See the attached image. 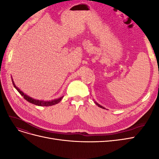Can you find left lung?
<instances>
[{
    "instance_id": "1",
    "label": "left lung",
    "mask_w": 159,
    "mask_h": 159,
    "mask_svg": "<svg viewBox=\"0 0 159 159\" xmlns=\"http://www.w3.org/2000/svg\"><path fill=\"white\" fill-rule=\"evenodd\" d=\"M95 104H96V105H98V107H101V108H102V109H105V107H103V106H102V105H99V103H97V102H95Z\"/></svg>"
}]
</instances>
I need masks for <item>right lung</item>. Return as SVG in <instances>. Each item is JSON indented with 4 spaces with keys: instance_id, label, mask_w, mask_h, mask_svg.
<instances>
[{
    "instance_id": "right-lung-1",
    "label": "right lung",
    "mask_w": 159,
    "mask_h": 159,
    "mask_svg": "<svg viewBox=\"0 0 159 159\" xmlns=\"http://www.w3.org/2000/svg\"><path fill=\"white\" fill-rule=\"evenodd\" d=\"M12 84H13L14 87L16 88V89L18 91L19 93H20V94L22 96H23V98H25L27 101V102H30L32 104L38 105V106H46V107L52 106V105H56L57 103H58L59 102H60V101L64 98V96H62V97H61L58 99H55L54 100H51V101H41V100H38V99H33L31 97H30V96H28L26 94L24 93V92H22V91L20 89H19L18 87H16L15 84H14V82L12 78Z\"/></svg>"
}]
</instances>
